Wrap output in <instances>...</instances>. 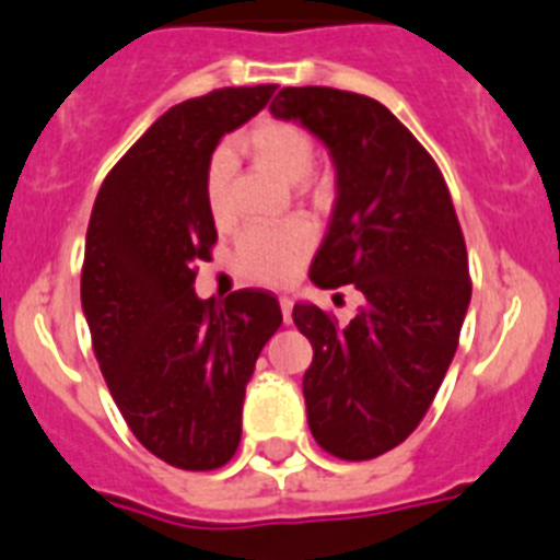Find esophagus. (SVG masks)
Instances as JSON below:
<instances>
[{"instance_id": "1", "label": "esophagus", "mask_w": 560, "mask_h": 560, "mask_svg": "<svg viewBox=\"0 0 560 560\" xmlns=\"http://www.w3.org/2000/svg\"><path fill=\"white\" fill-rule=\"evenodd\" d=\"M279 307H281V318H284V324H290V320H293V299L281 295Z\"/></svg>"}]
</instances>
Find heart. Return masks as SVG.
Returning a JSON list of instances; mask_svg holds the SVG:
<instances>
[{
    "mask_svg": "<svg viewBox=\"0 0 560 560\" xmlns=\"http://www.w3.org/2000/svg\"><path fill=\"white\" fill-rule=\"evenodd\" d=\"M233 149L261 165L265 172L287 186H301L315 165L313 135L290 120H261L236 138ZM231 183L233 154L228 149L217 152L206 172V202L213 222L231 220ZM315 233L307 222H284V225L250 228L236 245V267L253 281L284 284L293 279L299 265L310 256Z\"/></svg>",
    "mask_w": 560,
    "mask_h": 560,
    "instance_id": "heart-1",
    "label": "heart"
}]
</instances>
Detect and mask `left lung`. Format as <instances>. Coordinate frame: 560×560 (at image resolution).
Masks as SVG:
<instances>
[{
  "instance_id": "1",
  "label": "left lung",
  "mask_w": 560,
  "mask_h": 560,
  "mask_svg": "<svg viewBox=\"0 0 560 560\" xmlns=\"http://www.w3.org/2000/svg\"><path fill=\"white\" fill-rule=\"evenodd\" d=\"M270 115L304 126L335 165L332 220L310 279L366 299L347 327L310 301L293 307L313 343L310 431L340 459H374L420 425L454 361L470 304L465 236L431 154L374 98L284 86Z\"/></svg>"
}]
</instances>
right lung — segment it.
Instances as JSON below:
<instances>
[{"label":"right lung","instance_id":"obj_1","mask_svg":"<svg viewBox=\"0 0 560 560\" xmlns=\"http://www.w3.org/2000/svg\"><path fill=\"white\" fill-rule=\"evenodd\" d=\"M276 86H225L160 115L104 179L86 228L81 307L132 434L183 470L222 468L242 440L256 358L281 327L273 293H194L217 228L206 172Z\"/></svg>","mask_w":560,"mask_h":560}]
</instances>
